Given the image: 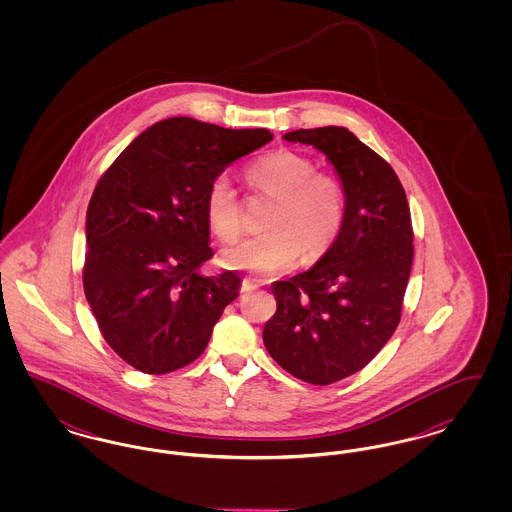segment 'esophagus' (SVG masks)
Segmentation results:
<instances>
[{"label": "esophagus", "instance_id": "obj_1", "mask_svg": "<svg viewBox=\"0 0 512 512\" xmlns=\"http://www.w3.org/2000/svg\"><path fill=\"white\" fill-rule=\"evenodd\" d=\"M257 288H259V284L253 282L251 278H244V280H242V293L255 292Z\"/></svg>", "mask_w": 512, "mask_h": 512}]
</instances>
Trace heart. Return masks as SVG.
I'll list each match as a JSON object with an SVG mask.
<instances>
[{"label":"heart","mask_w":512,"mask_h":512,"mask_svg":"<svg viewBox=\"0 0 512 512\" xmlns=\"http://www.w3.org/2000/svg\"><path fill=\"white\" fill-rule=\"evenodd\" d=\"M247 182L276 199L268 211V232L222 251L226 267L274 276L292 268L299 255L317 261L336 242L345 220V190L336 176L317 172L315 163L290 149H278L253 161ZM205 215L220 240H236L244 228L242 205L226 174L207 188Z\"/></svg>","instance_id":"b5f03b06"}]
</instances>
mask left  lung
Instances as JSON below:
<instances>
[{"label": "left lung", "mask_w": 512, "mask_h": 512, "mask_svg": "<svg viewBox=\"0 0 512 512\" xmlns=\"http://www.w3.org/2000/svg\"><path fill=\"white\" fill-rule=\"evenodd\" d=\"M284 140L326 155L347 205L317 265L270 286L276 313L263 341L292 376L328 386L365 368L399 324L413 267L411 211L390 163L347 128H299Z\"/></svg>", "instance_id": "8db88e82"}]
</instances>
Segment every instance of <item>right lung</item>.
Returning a JSON list of instances; mask_svg holds the SVG:
<instances>
[{
    "mask_svg": "<svg viewBox=\"0 0 512 512\" xmlns=\"http://www.w3.org/2000/svg\"><path fill=\"white\" fill-rule=\"evenodd\" d=\"M272 140L172 117L155 122L99 178L86 213L84 293L111 349L146 374L194 363L242 280L203 276L213 257L205 194L230 163Z\"/></svg>",
    "mask_w": 512,
    "mask_h": 512,
    "instance_id": "1",
    "label": "right lung"
}]
</instances>
